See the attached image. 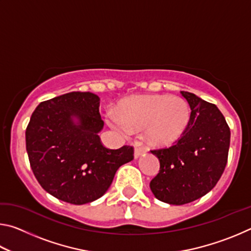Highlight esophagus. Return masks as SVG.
<instances>
[{"label":"esophagus","mask_w":251,"mask_h":251,"mask_svg":"<svg viewBox=\"0 0 251 251\" xmlns=\"http://www.w3.org/2000/svg\"><path fill=\"white\" fill-rule=\"evenodd\" d=\"M146 152V151L144 150V148L139 145V144H135V151H134V157L135 158H138L139 156L144 155Z\"/></svg>","instance_id":"1"}]
</instances>
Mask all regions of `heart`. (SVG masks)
<instances>
[{
	"instance_id": "heart-1",
	"label": "heart",
	"mask_w": 251,
	"mask_h": 251,
	"mask_svg": "<svg viewBox=\"0 0 251 251\" xmlns=\"http://www.w3.org/2000/svg\"><path fill=\"white\" fill-rule=\"evenodd\" d=\"M190 120V107L179 96L148 95L124 100L116 114H109V125L127 133L146 130L152 145L167 146L177 142L185 133Z\"/></svg>"
}]
</instances>
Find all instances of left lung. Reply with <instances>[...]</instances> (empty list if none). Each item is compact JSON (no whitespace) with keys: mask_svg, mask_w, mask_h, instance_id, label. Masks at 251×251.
Segmentation results:
<instances>
[{"mask_svg":"<svg viewBox=\"0 0 251 251\" xmlns=\"http://www.w3.org/2000/svg\"><path fill=\"white\" fill-rule=\"evenodd\" d=\"M190 106L185 133L174 145L151 151L159 159V173L151 189L160 201L184 205L214 188L227 165L230 128L215 104L181 92Z\"/></svg>","mask_w":251,"mask_h":251,"instance_id":"obj_1","label":"left lung"}]
</instances>
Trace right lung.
Segmentation results:
<instances>
[{"mask_svg": "<svg viewBox=\"0 0 251 251\" xmlns=\"http://www.w3.org/2000/svg\"><path fill=\"white\" fill-rule=\"evenodd\" d=\"M103 126L100 97L90 92L67 93L37 106L25 141L29 165L43 189L74 205L107 192L117 169L133 160L134 148H106L99 136Z\"/></svg>", "mask_w": 251, "mask_h": 251, "instance_id": "right-lung-1", "label": "right lung"}]
</instances>
